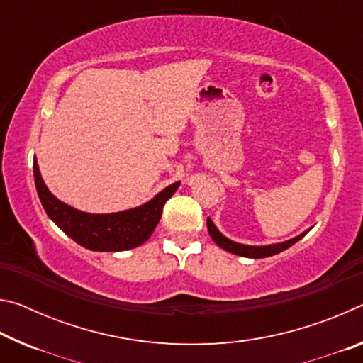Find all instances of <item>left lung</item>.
<instances>
[{
	"label": "left lung",
	"mask_w": 363,
	"mask_h": 363,
	"mask_svg": "<svg viewBox=\"0 0 363 363\" xmlns=\"http://www.w3.org/2000/svg\"><path fill=\"white\" fill-rule=\"evenodd\" d=\"M206 225H208V232H210L211 238L214 240V243L218 245V247H220L225 251H229V253H232V255L243 256V257H253V259H261V257H269V256L281 253V251H285L286 248H290L291 245L301 240V238H303L306 233L311 230V229H307L303 233H299L298 237L290 238V240H285V242H280V243L245 245V243H238V242L230 240V238H227L224 233H220V230L216 225H214V223L210 218H208V220H206Z\"/></svg>",
	"instance_id": "obj_1"
}]
</instances>
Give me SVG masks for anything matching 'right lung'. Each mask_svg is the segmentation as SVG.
<instances>
[{
  "label": "right lung",
  "instance_id": "right-lung-1",
  "mask_svg": "<svg viewBox=\"0 0 363 363\" xmlns=\"http://www.w3.org/2000/svg\"><path fill=\"white\" fill-rule=\"evenodd\" d=\"M33 176L36 192L49 219L82 247L91 251H107V253L133 250L149 240L162 218L164 203L173 196L181 184H171L153 199L136 208L94 214L77 210L52 195L43 181L36 158L33 160Z\"/></svg>",
  "mask_w": 363,
  "mask_h": 363
}]
</instances>
